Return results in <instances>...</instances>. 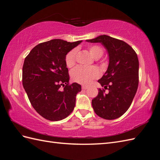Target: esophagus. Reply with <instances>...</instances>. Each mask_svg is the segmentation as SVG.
<instances>
[{
  "label": "esophagus",
  "mask_w": 160,
  "mask_h": 160,
  "mask_svg": "<svg viewBox=\"0 0 160 160\" xmlns=\"http://www.w3.org/2000/svg\"><path fill=\"white\" fill-rule=\"evenodd\" d=\"M82 89L83 90H86V89H88V87L86 86H82Z\"/></svg>",
  "instance_id": "34e87169"
}]
</instances>
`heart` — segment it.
<instances>
[{"label": "heart", "mask_w": 160, "mask_h": 160, "mask_svg": "<svg viewBox=\"0 0 160 160\" xmlns=\"http://www.w3.org/2000/svg\"><path fill=\"white\" fill-rule=\"evenodd\" d=\"M88 51L93 58L98 59L103 55V48L99 45H90L88 47ZM77 50L73 48L67 53L65 57V62L67 67L71 68L74 66L76 63V58ZM100 76V72L97 68L94 66L92 67H82L77 66L71 71V78L78 83L83 85L90 84L94 79H97Z\"/></svg>", "instance_id": "heart-1"}]
</instances>
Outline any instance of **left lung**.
Instances as JSON below:
<instances>
[{
  "label": "left lung",
  "instance_id": "8db88e82",
  "mask_svg": "<svg viewBox=\"0 0 160 160\" xmlns=\"http://www.w3.org/2000/svg\"><path fill=\"white\" fill-rule=\"evenodd\" d=\"M101 42L107 48L109 57L108 68L98 82V95L92 99L96 114L106 120L119 118L128 109L136 94L139 83V62L136 51L125 42L102 35L87 40ZM108 89V92H105Z\"/></svg>",
  "mask_w": 160,
  "mask_h": 160
}]
</instances>
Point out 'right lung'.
<instances>
[{
  "label": "right lung",
  "mask_w": 160,
  "mask_h": 160,
  "mask_svg": "<svg viewBox=\"0 0 160 160\" xmlns=\"http://www.w3.org/2000/svg\"><path fill=\"white\" fill-rule=\"evenodd\" d=\"M81 42L59 39L42 42L35 46L24 59L23 87L31 105L45 119L58 121L73 111L76 95L81 91V86L69 83L65 57Z\"/></svg>",
  "instance_id": "obj_1"
}]
</instances>
